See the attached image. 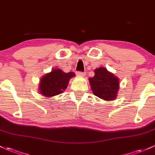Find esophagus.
<instances>
[{
    "label": "esophagus",
    "instance_id": "34e87169",
    "mask_svg": "<svg viewBox=\"0 0 155 155\" xmlns=\"http://www.w3.org/2000/svg\"><path fill=\"white\" fill-rule=\"evenodd\" d=\"M76 74L78 76H84L85 72H83V71H77V72H76Z\"/></svg>",
    "mask_w": 155,
    "mask_h": 155
}]
</instances>
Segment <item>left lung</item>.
<instances>
[{
    "label": "left lung",
    "mask_w": 155,
    "mask_h": 155,
    "mask_svg": "<svg viewBox=\"0 0 155 155\" xmlns=\"http://www.w3.org/2000/svg\"><path fill=\"white\" fill-rule=\"evenodd\" d=\"M93 94L104 101H113L117 97L119 90V79L106 68L100 67L94 70V76L89 78Z\"/></svg>",
    "instance_id": "1"
}]
</instances>
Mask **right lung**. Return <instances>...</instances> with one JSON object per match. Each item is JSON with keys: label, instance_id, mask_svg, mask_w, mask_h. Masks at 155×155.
Returning <instances> with one entry per match:
<instances>
[{"label": "right lung", "instance_id": "obj_1", "mask_svg": "<svg viewBox=\"0 0 155 155\" xmlns=\"http://www.w3.org/2000/svg\"><path fill=\"white\" fill-rule=\"evenodd\" d=\"M74 76V73L72 71L66 73L59 69H52L41 79L40 92L45 97L58 95L67 88L69 81Z\"/></svg>", "mask_w": 155, "mask_h": 155}]
</instances>
